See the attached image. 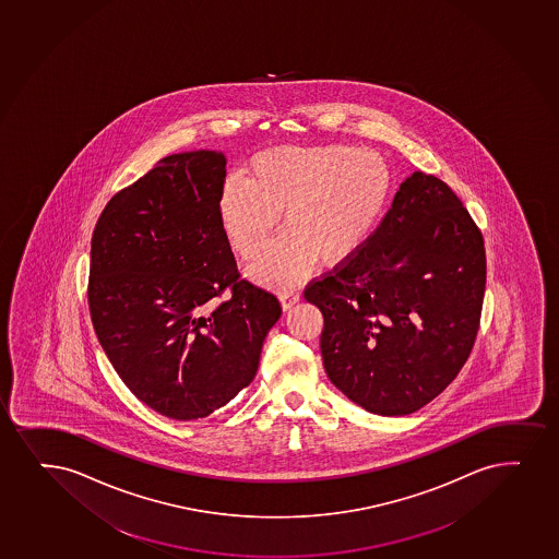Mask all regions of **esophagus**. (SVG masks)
Returning a JSON list of instances; mask_svg holds the SVG:
<instances>
[{
  "label": "esophagus",
  "mask_w": 559,
  "mask_h": 559,
  "mask_svg": "<svg viewBox=\"0 0 559 559\" xmlns=\"http://www.w3.org/2000/svg\"><path fill=\"white\" fill-rule=\"evenodd\" d=\"M278 301H281L283 310H289L299 302V294H296V292H281L278 294Z\"/></svg>",
  "instance_id": "obj_1"
}]
</instances>
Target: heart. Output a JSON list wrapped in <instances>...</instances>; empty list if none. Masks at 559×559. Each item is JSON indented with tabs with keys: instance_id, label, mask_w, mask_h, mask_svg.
Here are the masks:
<instances>
[{
	"instance_id": "b5f03b06",
	"label": "heart",
	"mask_w": 559,
	"mask_h": 559,
	"mask_svg": "<svg viewBox=\"0 0 559 559\" xmlns=\"http://www.w3.org/2000/svg\"><path fill=\"white\" fill-rule=\"evenodd\" d=\"M393 191V170L380 153L349 145L275 147L258 153L247 179H228L218 194V221L231 249L247 262L284 236L250 267L257 283L288 288L316 260L336 265L372 237Z\"/></svg>"
}]
</instances>
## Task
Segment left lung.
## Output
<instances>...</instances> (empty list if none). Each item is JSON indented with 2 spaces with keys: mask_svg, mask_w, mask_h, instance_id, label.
Wrapping results in <instances>:
<instances>
[{
  "mask_svg": "<svg viewBox=\"0 0 559 559\" xmlns=\"http://www.w3.org/2000/svg\"><path fill=\"white\" fill-rule=\"evenodd\" d=\"M485 284L479 228L441 179L414 171L367 245L305 289L329 380L370 414H414L472 354Z\"/></svg>",
  "mask_w": 559,
  "mask_h": 559,
  "instance_id": "1",
  "label": "left lung"
}]
</instances>
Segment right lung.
<instances>
[{"label":"right lung","instance_id":"1","mask_svg":"<svg viewBox=\"0 0 559 559\" xmlns=\"http://www.w3.org/2000/svg\"><path fill=\"white\" fill-rule=\"evenodd\" d=\"M221 152L160 158L100 213L87 301L100 346L136 399L170 419H202L257 376L281 318L241 281L218 221ZM230 287V300L212 299Z\"/></svg>","mask_w":559,"mask_h":559}]
</instances>
